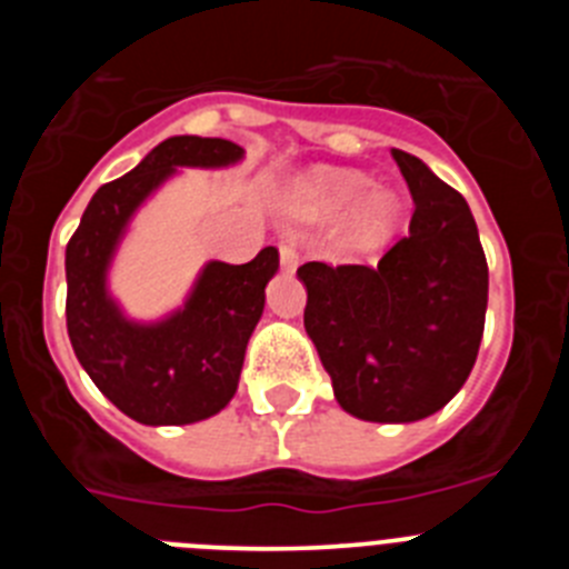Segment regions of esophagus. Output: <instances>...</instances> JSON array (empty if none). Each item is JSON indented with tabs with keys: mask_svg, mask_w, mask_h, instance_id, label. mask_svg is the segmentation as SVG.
I'll return each instance as SVG.
<instances>
[{
	"mask_svg": "<svg viewBox=\"0 0 569 569\" xmlns=\"http://www.w3.org/2000/svg\"><path fill=\"white\" fill-rule=\"evenodd\" d=\"M279 256H281V268L293 273L296 264H299V250H296V241L290 236H281L279 241Z\"/></svg>",
	"mask_w": 569,
	"mask_h": 569,
	"instance_id": "esophagus-1",
	"label": "esophagus"
}]
</instances>
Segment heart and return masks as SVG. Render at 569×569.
<instances>
[{
  "label": "heart",
  "mask_w": 569,
  "mask_h": 569,
  "mask_svg": "<svg viewBox=\"0 0 569 569\" xmlns=\"http://www.w3.org/2000/svg\"><path fill=\"white\" fill-rule=\"evenodd\" d=\"M370 188V179L356 170H316L296 188L293 202L301 216H333L356 204ZM401 208L399 196L379 190L359 204L353 216V239L365 248H379L399 230Z\"/></svg>",
  "instance_id": "b5f03b06"
}]
</instances>
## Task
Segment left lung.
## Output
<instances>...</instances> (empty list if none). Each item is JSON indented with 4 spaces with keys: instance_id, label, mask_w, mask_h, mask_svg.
<instances>
[{
    "instance_id": "8db88e82",
    "label": "left lung",
    "mask_w": 569,
    "mask_h": 569,
    "mask_svg": "<svg viewBox=\"0 0 569 569\" xmlns=\"http://www.w3.org/2000/svg\"><path fill=\"white\" fill-rule=\"evenodd\" d=\"M393 159L416 204L410 233L376 268L308 261L296 276L341 410L407 425L439 413L476 365L487 259L465 196L416 156L393 148Z\"/></svg>"
}]
</instances>
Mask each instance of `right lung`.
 Masks as SVG:
<instances>
[{"instance_id":"right-lung-1","label":"right lung","mask_w":569,"mask_h":569,"mask_svg":"<svg viewBox=\"0 0 569 569\" xmlns=\"http://www.w3.org/2000/svg\"><path fill=\"white\" fill-rule=\"evenodd\" d=\"M241 159L244 148L228 139L170 136L93 193L68 241L64 313L73 353L93 385L139 425H193L228 407L279 250L264 248L248 264L208 261L182 308L156 321L130 319L119 308L108 290L113 256L136 210L179 168L216 170Z\"/></svg>"}]
</instances>
